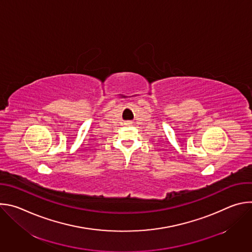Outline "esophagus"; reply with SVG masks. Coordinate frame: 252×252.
<instances>
[{"label": "esophagus", "instance_id": "obj_1", "mask_svg": "<svg viewBox=\"0 0 252 252\" xmlns=\"http://www.w3.org/2000/svg\"><path fill=\"white\" fill-rule=\"evenodd\" d=\"M131 124V122H126V125H130Z\"/></svg>", "mask_w": 252, "mask_h": 252}]
</instances>
